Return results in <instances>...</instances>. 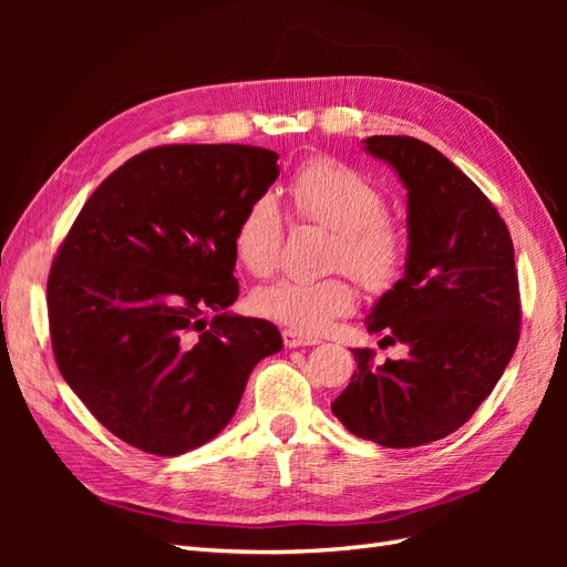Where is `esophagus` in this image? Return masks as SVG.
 Here are the masks:
<instances>
[{
	"label": "esophagus",
	"instance_id": "esophagus-1",
	"mask_svg": "<svg viewBox=\"0 0 567 567\" xmlns=\"http://www.w3.org/2000/svg\"><path fill=\"white\" fill-rule=\"evenodd\" d=\"M284 346L286 348H302V346H317L319 338L315 336H307V333H300L296 329H284Z\"/></svg>",
	"mask_w": 567,
	"mask_h": 567
}]
</instances>
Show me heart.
Instances as JSON below:
<instances>
[{"label":"heart","mask_w":567,"mask_h":567,"mask_svg":"<svg viewBox=\"0 0 567 567\" xmlns=\"http://www.w3.org/2000/svg\"><path fill=\"white\" fill-rule=\"evenodd\" d=\"M288 196L302 219L336 231L331 267L346 269L369 293H383L400 281L409 244L404 227L385 213L379 186L352 165L336 158L302 163L288 184ZM284 241V215L274 196L252 198L234 229V252L252 277L277 269ZM255 310L300 333L323 331L357 305V288L346 274L323 279H279L255 290Z\"/></svg>","instance_id":"heart-1"}]
</instances>
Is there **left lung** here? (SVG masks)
Segmentation results:
<instances>
[{
	"instance_id": "1",
	"label": "left lung",
	"mask_w": 567,
	"mask_h": 567,
	"mask_svg": "<svg viewBox=\"0 0 567 567\" xmlns=\"http://www.w3.org/2000/svg\"><path fill=\"white\" fill-rule=\"evenodd\" d=\"M364 148L406 186L404 277L375 302L369 333L404 342V359L357 371L331 404L350 433L406 450L452 435L502 379L520 338L518 271L506 221L489 198L414 136H369Z\"/></svg>"
}]
</instances>
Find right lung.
I'll list each match as a JSON object with an SVG mask.
<instances>
[{
	"label": "right lung",
	"instance_id": "obj_1",
	"mask_svg": "<svg viewBox=\"0 0 567 567\" xmlns=\"http://www.w3.org/2000/svg\"><path fill=\"white\" fill-rule=\"evenodd\" d=\"M277 161L244 144L148 148L99 184L63 238L47 281L59 371L136 450L177 456L213 440L255 364L284 348L271 321L225 312L236 221Z\"/></svg>",
	"mask_w": 567,
	"mask_h": 567
}]
</instances>
